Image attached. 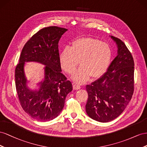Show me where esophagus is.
Returning <instances> with one entry per match:
<instances>
[{
  "instance_id": "obj_1",
  "label": "esophagus",
  "mask_w": 147,
  "mask_h": 147,
  "mask_svg": "<svg viewBox=\"0 0 147 147\" xmlns=\"http://www.w3.org/2000/svg\"><path fill=\"white\" fill-rule=\"evenodd\" d=\"M81 88V86L78 85V84H73V89H74V90L80 89Z\"/></svg>"
}]
</instances>
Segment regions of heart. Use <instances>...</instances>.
I'll return each mask as SVG.
<instances>
[{"label": "heart", "mask_w": 147, "mask_h": 147, "mask_svg": "<svg viewBox=\"0 0 147 147\" xmlns=\"http://www.w3.org/2000/svg\"><path fill=\"white\" fill-rule=\"evenodd\" d=\"M111 57L107 43L93 37H81L74 40L71 47L62 50L60 61L62 69L70 75L74 73L79 61L81 67L74 74L77 82L82 83L91 76L98 78L106 72Z\"/></svg>", "instance_id": "b5f03b06"}]
</instances>
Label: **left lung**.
Instances as JSON below:
<instances>
[{
    "label": "left lung",
    "instance_id": "left-lung-1",
    "mask_svg": "<svg viewBox=\"0 0 147 147\" xmlns=\"http://www.w3.org/2000/svg\"><path fill=\"white\" fill-rule=\"evenodd\" d=\"M118 45V53L107 72L86 86V113L102 123L118 117L131 100L134 90V61L131 52L121 39L111 36Z\"/></svg>",
    "mask_w": 147,
    "mask_h": 147
}]
</instances>
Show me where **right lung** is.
<instances>
[{
  "label": "right lung",
  "mask_w": 147,
  "mask_h": 147,
  "mask_svg": "<svg viewBox=\"0 0 147 147\" xmlns=\"http://www.w3.org/2000/svg\"><path fill=\"white\" fill-rule=\"evenodd\" d=\"M68 29L49 26L40 29L25 44L19 63L15 68V85L18 97L24 111L40 121L52 120L64 107L66 95L72 90L70 81L61 73L58 42ZM26 61L45 64V78L37 91L28 89L24 76Z\"/></svg>",
  "instance_id": "right-lung-1"
}]
</instances>
